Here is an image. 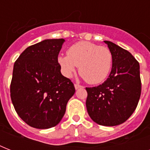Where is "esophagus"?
Instances as JSON below:
<instances>
[{"label":"esophagus","instance_id":"1","mask_svg":"<svg viewBox=\"0 0 150 150\" xmlns=\"http://www.w3.org/2000/svg\"><path fill=\"white\" fill-rule=\"evenodd\" d=\"M82 86L81 85H79V84H75V89H80V88H82Z\"/></svg>","mask_w":150,"mask_h":150}]
</instances>
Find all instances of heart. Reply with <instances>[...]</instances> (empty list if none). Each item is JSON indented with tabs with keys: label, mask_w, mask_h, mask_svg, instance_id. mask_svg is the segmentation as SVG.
Returning <instances> with one entry per match:
<instances>
[{
	"label": "heart",
	"mask_w": 150,
	"mask_h": 150,
	"mask_svg": "<svg viewBox=\"0 0 150 150\" xmlns=\"http://www.w3.org/2000/svg\"><path fill=\"white\" fill-rule=\"evenodd\" d=\"M68 55L58 57L59 64L66 77H71L79 67V74L89 84H99L109 75L113 55L106 47L82 41L68 49Z\"/></svg>",
	"instance_id": "b5f03b06"
}]
</instances>
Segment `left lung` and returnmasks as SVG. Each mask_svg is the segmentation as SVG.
I'll list each match as a JSON object with an SVG mask.
<instances>
[{"label":"left lung","mask_w":150,"mask_h":150,"mask_svg":"<svg viewBox=\"0 0 150 150\" xmlns=\"http://www.w3.org/2000/svg\"><path fill=\"white\" fill-rule=\"evenodd\" d=\"M113 55L109 77L102 85L86 87L87 111L94 122L115 126L128 120L141 95L139 63L130 52L110 41H104Z\"/></svg>","instance_id":"1"}]
</instances>
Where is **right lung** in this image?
I'll list each match as a JSON object with an SVG mask.
<instances>
[{
    "label": "right lung",
    "mask_w": 150,
    "mask_h": 150,
    "mask_svg": "<svg viewBox=\"0 0 150 150\" xmlns=\"http://www.w3.org/2000/svg\"><path fill=\"white\" fill-rule=\"evenodd\" d=\"M64 42L52 39L30 46L14 64L11 99L18 115L33 128L56 126L75 94L74 84L61 75L57 59Z\"/></svg>",
    "instance_id": "1"
}]
</instances>
